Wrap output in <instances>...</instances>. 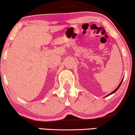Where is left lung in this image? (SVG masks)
Here are the masks:
<instances>
[{
    "label": "left lung",
    "instance_id": "obj_1",
    "mask_svg": "<svg viewBox=\"0 0 135 135\" xmlns=\"http://www.w3.org/2000/svg\"><path fill=\"white\" fill-rule=\"evenodd\" d=\"M123 79L122 80V81H121V82H120V84H119V85H118V87H117V88H116V89H115V90H114V91H113L111 92V93H110V94L107 95V96H106V97H108V96H109V95H110L113 94V93H115V92H116V91H117V90H118V88H119V87H120V85H121V84H122V81H123Z\"/></svg>",
    "mask_w": 135,
    "mask_h": 135
}]
</instances>
